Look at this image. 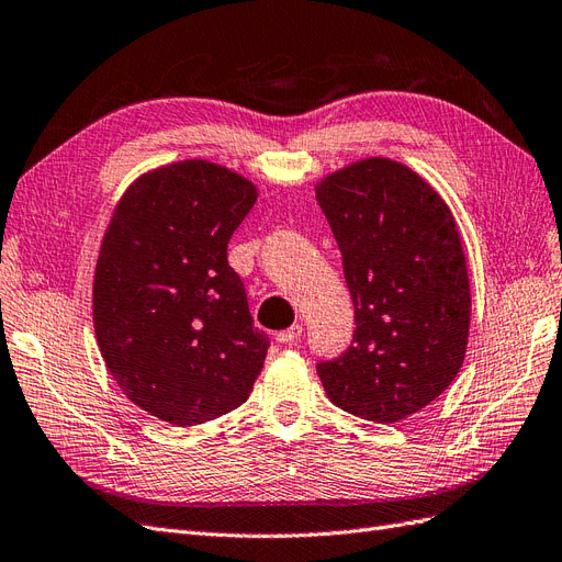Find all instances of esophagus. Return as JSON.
I'll return each mask as SVG.
<instances>
[{
  "mask_svg": "<svg viewBox=\"0 0 562 562\" xmlns=\"http://www.w3.org/2000/svg\"><path fill=\"white\" fill-rule=\"evenodd\" d=\"M300 336H302V324H293L291 328H285V330L277 333V340H279L281 345H291V342H295Z\"/></svg>",
  "mask_w": 562,
  "mask_h": 562,
  "instance_id": "esophagus-1",
  "label": "esophagus"
}]
</instances>
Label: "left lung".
I'll return each mask as SVG.
<instances>
[{
    "label": "left lung",
    "mask_w": 562,
    "mask_h": 562,
    "mask_svg": "<svg viewBox=\"0 0 562 562\" xmlns=\"http://www.w3.org/2000/svg\"><path fill=\"white\" fill-rule=\"evenodd\" d=\"M316 201L357 324L352 345L316 373L347 414L397 423L437 400L465 357L470 283L457 222L428 181L387 158L326 177Z\"/></svg>",
    "instance_id": "left-lung-1"
}]
</instances>
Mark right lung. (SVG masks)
<instances>
[{"mask_svg": "<svg viewBox=\"0 0 562 562\" xmlns=\"http://www.w3.org/2000/svg\"><path fill=\"white\" fill-rule=\"evenodd\" d=\"M257 201L240 175L181 160L139 177L105 229L94 328L127 400L172 426H199L244 404L265 367L226 246Z\"/></svg>", "mask_w": 562, "mask_h": 562, "instance_id": "right-lung-1", "label": "right lung"}]
</instances>
